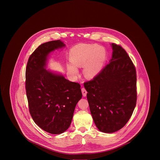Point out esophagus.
Returning <instances> with one entry per match:
<instances>
[{
    "instance_id": "34e87169",
    "label": "esophagus",
    "mask_w": 160,
    "mask_h": 160,
    "mask_svg": "<svg viewBox=\"0 0 160 160\" xmlns=\"http://www.w3.org/2000/svg\"><path fill=\"white\" fill-rule=\"evenodd\" d=\"M82 94H83V96H84V97H85L86 96H87V90H85V88H82Z\"/></svg>"
}]
</instances>
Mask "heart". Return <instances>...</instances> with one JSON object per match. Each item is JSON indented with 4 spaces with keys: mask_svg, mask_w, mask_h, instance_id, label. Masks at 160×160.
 I'll return each instance as SVG.
<instances>
[{
    "mask_svg": "<svg viewBox=\"0 0 160 160\" xmlns=\"http://www.w3.org/2000/svg\"><path fill=\"white\" fill-rule=\"evenodd\" d=\"M70 60L72 64L68 66L69 73L77 76V67H82L87 78H92L101 71L106 58V52L104 48L97 45L80 43L75 45L70 52Z\"/></svg>",
    "mask_w": 160,
    "mask_h": 160,
    "instance_id": "heart-1",
    "label": "heart"
}]
</instances>
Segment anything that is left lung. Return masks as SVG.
<instances>
[{"mask_svg": "<svg viewBox=\"0 0 160 160\" xmlns=\"http://www.w3.org/2000/svg\"><path fill=\"white\" fill-rule=\"evenodd\" d=\"M109 62L92 80L84 83L91 115L102 132L112 133L130 118L137 102L135 68L125 50L111 43Z\"/></svg>", "mask_w": 160, "mask_h": 160, "instance_id": "8db88e82", "label": "left lung"}]
</instances>
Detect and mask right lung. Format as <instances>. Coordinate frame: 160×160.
Wrapping results in <instances>:
<instances>
[{
  "instance_id": "right-lung-1",
  "label": "right lung",
  "mask_w": 160,
  "mask_h": 160,
  "mask_svg": "<svg viewBox=\"0 0 160 160\" xmlns=\"http://www.w3.org/2000/svg\"><path fill=\"white\" fill-rule=\"evenodd\" d=\"M64 46L59 40L41 44L30 55L26 68L30 113L40 128L52 134H60L69 128L82 97L78 83L45 69L50 52Z\"/></svg>"
}]
</instances>
